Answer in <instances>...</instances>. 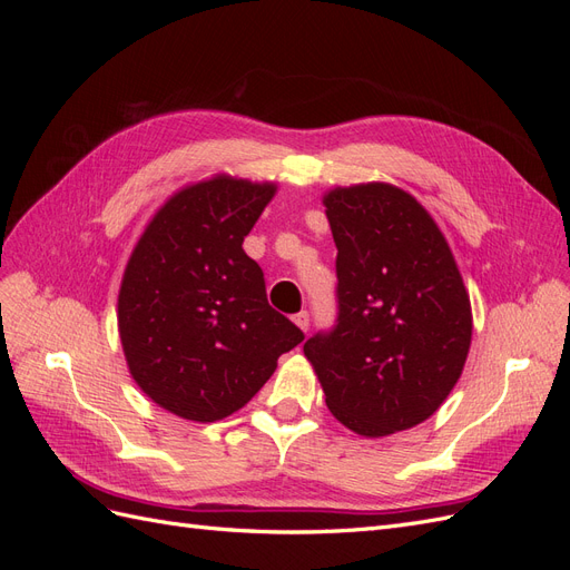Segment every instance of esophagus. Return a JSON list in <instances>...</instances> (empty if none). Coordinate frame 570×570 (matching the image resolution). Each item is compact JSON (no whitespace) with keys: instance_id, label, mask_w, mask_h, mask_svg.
<instances>
[{"instance_id":"esophagus-1","label":"esophagus","mask_w":570,"mask_h":570,"mask_svg":"<svg viewBox=\"0 0 570 570\" xmlns=\"http://www.w3.org/2000/svg\"><path fill=\"white\" fill-rule=\"evenodd\" d=\"M292 318H295V323L302 327L304 333L308 331V325H312V321H308V314H306V312H299V314H295Z\"/></svg>"}]
</instances>
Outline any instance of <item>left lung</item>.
Instances as JSON below:
<instances>
[{
	"label": "left lung",
	"instance_id": "obj_1",
	"mask_svg": "<svg viewBox=\"0 0 570 570\" xmlns=\"http://www.w3.org/2000/svg\"><path fill=\"white\" fill-rule=\"evenodd\" d=\"M337 318L304 342L333 416L366 438L423 423L456 385L471 302L435 220L385 183L325 195Z\"/></svg>",
	"mask_w": 570,
	"mask_h": 570
}]
</instances>
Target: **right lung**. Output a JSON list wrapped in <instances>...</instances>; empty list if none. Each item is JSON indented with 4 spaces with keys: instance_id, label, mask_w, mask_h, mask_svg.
<instances>
[{
    "instance_id": "add662e5",
    "label": "right lung",
    "mask_w": 570,
    "mask_h": 570,
    "mask_svg": "<svg viewBox=\"0 0 570 570\" xmlns=\"http://www.w3.org/2000/svg\"><path fill=\"white\" fill-rule=\"evenodd\" d=\"M275 185L218 176L170 197L137 243L118 292L128 368L149 400L187 421L243 409L278 356L304 340L268 304L243 249Z\"/></svg>"
}]
</instances>
